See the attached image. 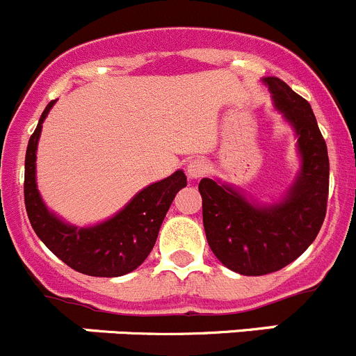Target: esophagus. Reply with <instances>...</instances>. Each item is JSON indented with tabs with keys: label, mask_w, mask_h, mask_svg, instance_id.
Returning a JSON list of instances; mask_svg holds the SVG:
<instances>
[{
	"label": "esophagus",
	"mask_w": 356,
	"mask_h": 356,
	"mask_svg": "<svg viewBox=\"0 0 356 356\" xmlns=\"http://www.w3.org/2000/svg\"><path fill=\"white\" fill-rule=\"evenodd\" d=\"M207 170H209V165H207V161L203 160V158H195V160H191L186 165V174H188V177L193 179V181L202 179L203 175L207 174Z\"/></svg>",
	"instance_id": "1"
}]
</instances>
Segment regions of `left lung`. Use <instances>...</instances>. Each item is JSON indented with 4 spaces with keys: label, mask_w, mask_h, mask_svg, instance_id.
I'll list each match as a JSON object with an SVG mask.
<instances>
[{
    "label": "left lung",
    "mask_w": 356,
    "mask_h": 356,
    "mask_svg": "<svg viewBox=\"0 0 356 356\" xmlns=\"http://www.w3.org/2000/svg\"><path fill=\"white\" fill-rule=\"evenodd\" d=\"M273 106L298 137L301 158L296 179L280 200L262 203L216 179L200 181L203 227L216 257L247 277L282 270L318 234L327 212L329 154L313 109L280 78H262Z\"/></svg>",
    "instance_id": "1"
}]
</instances>
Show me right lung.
I'll return each mask as SVG.
<instances>
[{
  "label": "right lung",
  "mask_w": 356,
  "mask_h": 356,
  "mask_svg": "<svg viewBox=\"0 0 356 356\" xmlns=\"http://www.w3.org/2000/svg\"><path fill=\"white\" fill-rule=\"evenodd\" d=\"M55 101L44 108L26 151L24 200L34 233L62 262L88 277L115 278L137 270L156 243L161 222L175 195L188 181L182 170L140 189L122 210L94 226L62 220L44 205L36 184V151L43 122Z\"/></svg>",
  "instance_id": "1"
}]
</instances>
